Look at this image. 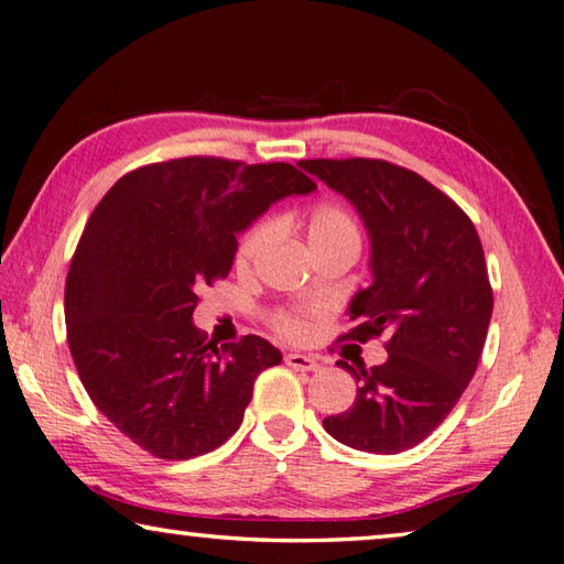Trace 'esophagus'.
<instances>
[{
	"instance_id": "1",
	"label": "esophagus",
	"mask_w": 564,
	"mask_h": 564,
	"mask_svg": "<svg viewBox=\"0 0 564 564\" xmlns=\"http://www.w3.org/2000/svg\"><path fill=\"white\" fill-rule=\"evenodd\" d=\"M283 360H285V365L293 367V370H299V372L321 370V362L313 360V357H308V355H301V352H289Z\"/></svg>"
}]
</instances>
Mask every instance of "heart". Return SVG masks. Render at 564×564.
Returning a JSON list of instances; mask_svg holds the SVG:
<instances>
[{
  "label": "heart",
  "mask_w": 564,
  "mask_h": 564,
  "mask_svg": "<svg viewBox=\"0 0 564 564\" xmlns=\"http://www.w3.org/2000/svg\"><path fill=\"white\" fill-rule=\"evenodd\" d=\"M275 224L271 219L256 221L253 227L243 234L237 243V261L239 269H247L253 263L256 256H259L265 243L273 239ZM337 241H355L360 243V229H357V221L352 219L350 212H345L337 204H321L315 207L308 217V243L311 249L325 247V243H337ZM273 327L283 337H301L305 333V321L299 313L291 311H279L273 315Z\"/></svg>",
  "instance_id": "obj_1"
}]
</instances>
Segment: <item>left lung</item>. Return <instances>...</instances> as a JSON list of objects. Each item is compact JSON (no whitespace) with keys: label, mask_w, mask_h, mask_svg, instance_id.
Masks as SVG:
<instances>
[{"label":"left lung","mask_w":564,"mask_h":564,"mask_svg":"<svg viewBox=\"0 0 564 564\" xmlns=\"http://www.w3.org/2000/svg\"><path fill=\"white\" fill-rule=\"evenodd\" d=\"M299 165L350 199L370 234L372 285L352 299L340 340L384 337L389 352L370 370L337 360L360 387L323 426L360 452H406L448 416L484 352L494 289L478 231L452 197L387 160Z\"/></svg>","instance_id":"1"}]
</instances>
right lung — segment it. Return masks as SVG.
I'll list each match as a JSON object with an SVG mask.
<instances>
[{"instance_id": "right-lung-1", "label": "right lung", "mask_w": 564, "mask_h": 564, "mask_svg": "<svg viewBox=\"0 0 564 564\" xmlns=\"http://www.w3.org/2000/svg\"><path fill=\"white\" fill-rule=\"evenodd\" d=\"M313 189L289 162L197 155L132 170L98 202L66 275V335L88 397L142 452L194 458L241 426L281 352L259 335L217 347L192 313L229 275L237 234Z\"/></svg>"}]
</instances>
